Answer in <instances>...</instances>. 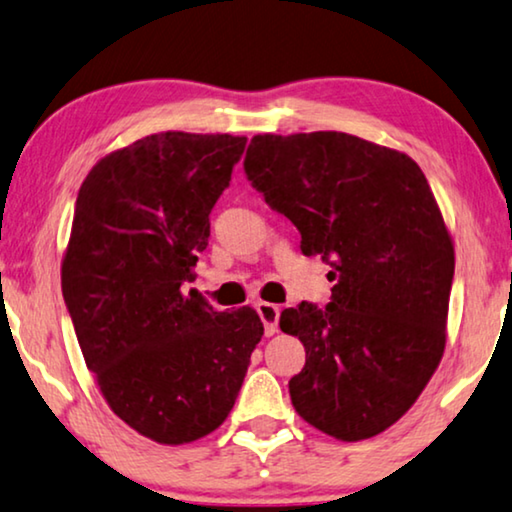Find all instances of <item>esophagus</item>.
I'll return each instance as SVG.
<instances>
[{"label": "esophagus", "mask_w": 512, "mask_h": 512, "mask_svg": "<svg viewBox=\"0 0 512 512\" xmlns=\"http://www.w3.org/2000/svg\"><path fill=\"white\" fill-rule=\"evenodd\" d=\"M256 311H258V316H261V321L265 325V335L272 337L279 328V307L270 305V302H258Z\"/></svg>", "instance_id": "34e87169"}]
</instances>
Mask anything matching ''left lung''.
<instances>
[{"instance_id":"8db88e82","label":"left lung","mask_w":512,"mask_h":512,"mask_svg":"<svg viewBox=\"0 0 512 512\" xmlns=\"http://www.w3.org/2000/svg\"><path fill=\"white\" fill-rule=\"evenodd\" d=\"M244 173L293 221L302 254L332 265L328 305L279 316L307 351L288 381L295 411L342 441L381 434L411 409L446 346L455 249L425 173L342 131L254 136Z\"/></svg>"}]
</instances>
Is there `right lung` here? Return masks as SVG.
<instances>
[{
  "instance_id": "right-lung-1",
  "label": "right lung",
  "mask_w": 512,
  "mask_h": 512,
  "mask_svg": "<svg viewBox=\"0 0 512 512\" xmlns=\"http://www.w3.org/2000/svg\"><path fill=\"white\" fill-rule=\"evenodd\" d=\"M247 138L154 133L103 157L76 198L62 293L87 369L117 418L180 446L231 413L263 323L191 288L210 212Z\"/></svg>"
}]
</instances>
